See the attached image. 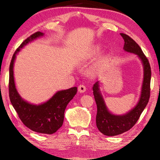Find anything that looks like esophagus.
I'll use <instances>...</instances> for the list:
<instances>
[{"label": "esophagus", "instance_id": "1", "mask_svg": "<svg viewBox=\"0 0 160 160\" xmlns=\"http://www.w3.org/2000/svg\"><path fill=\"white\" fill-rule=\"evenodd\" d=\"M87 90V87L83 85V84H80V85H79V87H78V91H79L80 93H84Z\"/></svg>", "mask_w": 160, "mask_h": 160}]
</instances>
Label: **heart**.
I'll return each instance as SVG.
<instances>
[{"label": "heart", "instance_id": "1", "mask_svg": "<svg viewBox=\"0 0 160 160\" xmlns=\"http://www.w3.org/2000/svg\"><path fill=\"white\" fill-rule=\"evenodd\" d=\"M100 52V46H96V47L94 48V49L93 50L92 55L96 56V55H98V54Z\"/></svg>", "mask_w": 160, "mask_h": 160}]
</instances>
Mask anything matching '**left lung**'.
Segmentation results:
<instances>
[{
  "label": "left lung",
  "mask_w": 160,
  "mask_h": 160,
  "mask_svg": "<svg viewBox=\"0 0 160 160\" xmlns=\"http://www.w3.org/2000/svg\"><path fill=\"white\" fill-rule=\"evenodd\" d=\"M120 35L124 40L123 49L125 52L136 54L142 61L144 67L143 82L138 103L132 110L122 115H114L109 112L101 95L99 83L96 82L94 84L93 91L97 104L96 125L98 130L107 136H115L130 130L140 118L150 98L151 69L148 60L135 40L125 33H121Z\"/></svg>",
  "instance_id": "8db88e82"
}]
</instances>
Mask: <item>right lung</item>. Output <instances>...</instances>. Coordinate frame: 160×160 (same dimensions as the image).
I'll return each mask as SVG.
<instances>
[{
  "label": "right lung",
  "mask_w": 160,
  "mask_h": 160,
  "mask_svg": "<svg viewBox=\"0 0 160 160\" xmlns=\"http://www.w3.org/2000/svg\"><path fill=\"white\" fill-rule=\"evenodd\" d=\"M43 35L44 33L40 32L34 33L24 40L13 53L9 65V94L13 107L27 127L40 133L53 134L62 127L64 111L76 94L77 87L58 91L46 102L35 105L28 102L20 97L16 90L13 78V63L16 54L27 44Z\"/></svg>",
  "instance_id": "1"
}]
</instances>
